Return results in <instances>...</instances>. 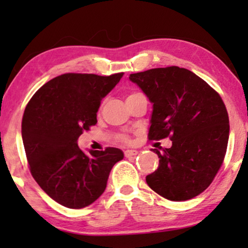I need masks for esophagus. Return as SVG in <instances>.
Wrapping results in <instances>:
<instances>
[{
	"label": "esophagus",
	"instance_id": "obj_1",
	"mask_svg": "<svg viewBox=\"0 0 248 248\" xmlns=\"http://www.w3.org/2000/svg\"><path fill=\"white\" fill-rule=\"evenodd\" d=\"M139 154V152L137 150H126L124 152L125 157L126 158H131V157H135Z\"/></svg>",
	"mask_w": 248,
	"mask_h": 248
}]
</instances>
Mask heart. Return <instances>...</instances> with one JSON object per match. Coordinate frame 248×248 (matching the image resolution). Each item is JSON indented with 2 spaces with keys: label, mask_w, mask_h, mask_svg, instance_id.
Returning <instances> with one entry per match:
<instances>
[{
  "label": "heart",
  "mask_w": 248,
  "mask_h": 248,
  "mask_svg": "<svg viewBox=\"0 0 248 248\" xmlns=\"http://www.w3.org/2000/svg\"><path fill=\"white\" fill-rule=\"evenodd\" d=\"M133 94H135V93H132V94H130V96H133ZM130 96H128V97H130ZM127 97V98H128ZM120 139H121V140L122 141H125V142H126V141H128V139H127V137H125V135H121V137H120Z\"/></svg>",
  "instance_id": "obj_1"
}]
</instances>
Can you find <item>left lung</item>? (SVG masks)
Wrapping results in <instances>:
<instances>
[{"label": "left lung", "instance_id": "left-lung-1", "mask_svg": "<svg viewBox=\"0 0 248 248\" xmlns=\"http://www.w3.org/2000/svg\"><path fill=\"white\" fill-rule=\"evenodd\" d=\"M152 103L149 140L168 138L157 170L145 177L162 198L187 201L209 187L221 167L229 139V117L221 97L192 71L158 67L130 74Z\"/></svg>", "mask_w": 248, "mask_h": 248}]
</instances>
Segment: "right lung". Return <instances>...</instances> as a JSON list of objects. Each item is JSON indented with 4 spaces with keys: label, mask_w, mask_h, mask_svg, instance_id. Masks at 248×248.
<instances>
[{
    "label": "right lung",
    "mask_w": 248,
    "mask_h": 248,
    "mask_svg": "<svg viewBox=\"0 0 248 248\" xmlns=\"http://www.w3.org/2000/svg\"><path fill=\"white\" fill-rule=\"evenodd\" d=\"M108 77L65 73L44 84L27 105L21 134L32 177L54 201L70 209L90 205L103 194L121 149L89 150L78 145L83 131L97 123L100 101L120 82Z\"/></svg>",
    "instance_id": "right-lung-1"
}]
</instances>
